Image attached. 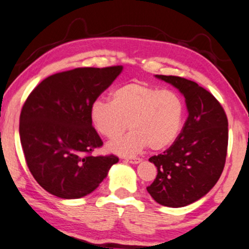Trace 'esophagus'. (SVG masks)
Listing matches in <instances>:
<instances>
[{
  "label": "esophagus",
  "instance_id": "obj_1",
  "mask_svg": "<svg viewBox=\"0 0 249 249\" xmlns=\"http://www.w3.org/2000/svg\"><path fill=\"white\" fill-rule=\"evenodd\" d=\"M125 161L131 163V164H138V163L141 162V160L139 159V157H126V159H125Z\"/></svg>",
  "mask_w": 249,
  "mask_h": 249
}]
</instances>
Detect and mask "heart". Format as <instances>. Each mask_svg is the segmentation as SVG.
<instances>
[{
	"label": "heart",
	"instance_id": "b5f03b06",
	"mask_svg": "<svg viewBox=\"0 0 249 249\" xmlns=\"http://www.w3.org/2000/svg\"><path fill=\"white\" fill-rule=\"evenodd\" d=\"M89 119L97 133L108 139L130 126V133L109 142L108 149L133 156L148 146L161 150L175 142L184 125L185 102L175 90L133 81L116 88L111 101H93Z\"/></svg>",
	"mask_w": 249,
	"mask_h": 249
}]
</instances>
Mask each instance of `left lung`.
<instances>
[{
    "label": "left lung",
    "instance_id": "obj_1",
    "mask_svg": "<svg viewBox=\"0 0 249 249\" xmlns=\"http://www.w3.org/2000/svg\"><path fill=\"white\" fill-rule=\"evenodd\" d=\"M155 77L184 95L188 117L169 149L149 159L157 176L147 191L157 203L179 208L204 196L221 177L228 153V117L215 96L194 81Z\"/></svg>",
    "mask_w": 249,
    "mask_h": 249
}]
</instances>
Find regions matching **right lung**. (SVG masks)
Listing matches in <instances>:
<instances>
[{"label": "right lung", "instance_id": "add662e5", "mask_svg": "<svg viewBox=\"0 0 249 249\" xmlns=\"http://www.w3.org/2000/svg\"><path fill=\"white\" fill-rule=\"evenodd\" d=\"M123 71L77 68L42 80L25 101L19 135L26 164L37 184L62 199L92 193L118 157L93 156L103 142L92 126L89 107Z\"/></svg>", "mask_w": 249, "mask_h": 249}]
</instances>
